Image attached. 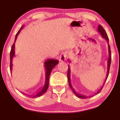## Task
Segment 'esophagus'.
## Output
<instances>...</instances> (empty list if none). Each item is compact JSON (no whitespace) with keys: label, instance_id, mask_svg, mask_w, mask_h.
<instances>
[{"label":"esophagus","instance_id":"34e87169","mask_svg":"<svg viewBox=\"0 0 120 120\" xmlns=\"http://www.w3.org/2000/svg\"><path fill=\"white\" fill-rule=\"evenodd\" d=\"M68 56V54L67 52H63L61 54V55L60 56V61H64L66 60Z\"/></svg>","mask_w":120,"mask_h":120}]
</instances>
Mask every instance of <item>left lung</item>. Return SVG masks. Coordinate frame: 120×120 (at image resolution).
<instances>
[{"mask_svg":"<svg viewBox=\"0 0 120 120\" xmlns=\"http://www.w3.org/2000/svg\"><path fill=\"white\" fill-rule=\"evenodd\" d=\"M97 32H98V33L101 34V35L102 36L103 38H104V39L106 41V42L107 43H109V38H108V36H107V34L106 33V32L105 31V30L103 27L101 26V25H98V29H97ZM108 51H109V58H108V59H107V72H106V77H105V79L104 80V82H103V85H101V87H100V88L99 89H97V90H96V92H95L94 93V95H96L97 94H98V93L101 92V89H102L103 86H104V84L105 82H106V80H107V77H108L109 76V68H110V65H111V49H110V47H109V44H108ZM68 62H71V61L69 59L68 60ZM70 72H71V70H70V66L69 65L68 66V74H67V76H68V82H69V85L70 87L71 88V89H72L73 93H74L75 94L76 96H77L78 97L80 98H88V97H90L93 96H94V95H93L92 96L91 95V96H85V95H82L81 94H79V93H77L76 90H75L74 88H73V87L71 85V78H70Z\"/></svg>","mask_w":120,"mask_h":120,"instance_id":"1","label":"left lung"}]
</instances>
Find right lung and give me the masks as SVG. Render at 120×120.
<instances>
[{
    "mask_svg": "<svg viewBox=\"0 0 120 120\" xmlns=\"http://www.w3.org/2000/svg\"><path fill=\"white\" fill-rule=\"evenodd\" d=\"M23 26H22V27L20 28L18 32L16 34L15 36V42L13 44L11 47V53H10V70H11V73L12 71V69H13V59L14 58V56H15V43L16 42V39H17V36L19 35L20 32H21V30L23 29ZM59 63V61L58 60L56 59H48L45 60V61L44 62V67L45 68V82H44V85L43 87V88L41 89H38L35 94H33L32 95H27L26 94H24L26 96H29L30 97H32V98H36V97H40L42 96V95L44 94V93L46 92V91L47 90L49 87V78H50V75L51 74V72L52 71V69L55 67L56 64Z\"/></svg>",
    "mask_w": 120,
    "mask_h": 120,
    "instance_id": "1",
    "label": "right lung"
}]
</instances>
